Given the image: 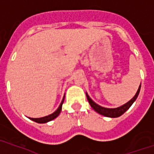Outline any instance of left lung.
I'll list each match as a JSON object with an SVG mask.
<instances>
[{"label":"left lung","mask_w":154,"mask_h":154,"mask_svg":"<svg viewBox=\"0 0 154 154\" xmlns=\"http://www.w3.org/2000/svg\"><path fill=\"white\" fill-rule=\"evenodd\" d=\"M140 87H139V88H138V90L137 91L136 95L133 96V98L131 99L128 103H125L124 105L116 108H103V107H101V106H100L99 104L95 103V102L89 97L88 93H86V96H87V98H88V102H89V103H90V105L91 106V108H93L96 112H98L99 114H100V115L104 116H107V117L115 118L118 117V116H120L122 114H124V113L125 112L128 108H130L131 105L134 103V101H135L136 100H137V98L138 95H139V92H140Z\"/></svg>","instance_id":"left-lung-1"}]
</instances>
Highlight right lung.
<instances>
[{"label": "right lung", "mask_w": 154, "mask_h": 154, "mask_svg": "<svg viewBox=\"0 0 154 154\" xmlns=\"http://www.w3.org/2000/svg\"><path fill=\"white\" fill-rule=\"evenodd\" d=\"M65 97V96H64ZM64 97L63 99V100H62V103H60V105L59 107L58 108V109L53 112L52 114L51 115H48L46 116H44V117H41V118H29L31 120H34L35 122L37 123H39V124H43V123H46V122H49V121H51V120H54V119H55L58 115H59V113H60L61 110H62V106H63V101H64Z\"/></svg>", "instance_id": "add662e5"}]
</instances>
